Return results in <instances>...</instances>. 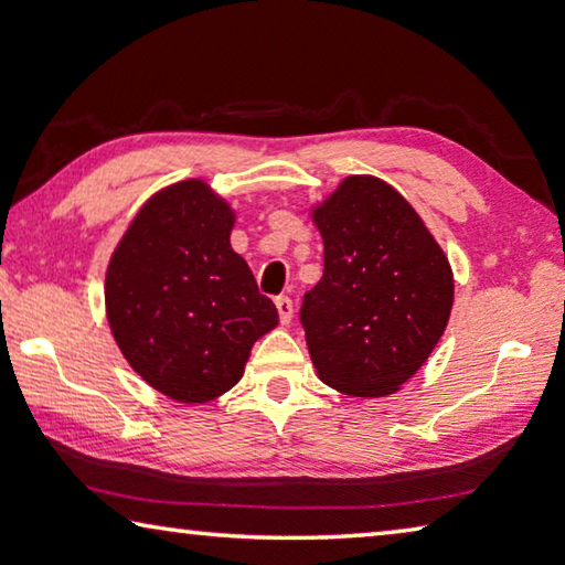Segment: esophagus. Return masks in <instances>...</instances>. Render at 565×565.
Here are the masks:
<instances>
[{
  "label": "esophagus",
  "mask_w": 565,
  "mask_h": 565,
  "mask_svg": "<svg viewBox=\"0 0 565 565\" xmlns=\"http://www.w3.org/2000/svg\"><path fill=\"white\" fill-rule=\"evenodd\" d=\"M274 303H276V309H279L281 323H291V319H294V303H291L289 296H276Z\"/></svg>",
  "instance_id": "obj_1"
}]
</instances>
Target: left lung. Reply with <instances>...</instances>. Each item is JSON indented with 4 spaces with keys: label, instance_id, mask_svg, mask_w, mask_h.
<instances>
[{
    "label": "left lung",
    "instance_id": "1",
    "mask_svg": "<svg viewBox=\"0 0 565 565\" xmlns=\"http://www.w3.org/2000/svg\"><path fill=\"white\" fill-rule=\"evenodd\" d=\"M313 222L323 276L299 317L317 374L349 396L394 394L451 317L446 254L406 199L374 177L343 179Z\"/></svg>",
    "mask_w": 565,
    "mask_h": 565
}]
</instances>
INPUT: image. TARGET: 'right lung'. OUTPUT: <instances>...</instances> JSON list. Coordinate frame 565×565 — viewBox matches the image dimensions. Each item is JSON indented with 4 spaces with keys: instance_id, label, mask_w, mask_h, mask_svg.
<instances>
[{
    "instance_id": "obj_1",
    "label": "right lung",
    "mask_w": 565,
    "mask_h": 565,
    "mask_svg": "<svg viewBox=\"0 0 565 565\" xmlns=\"http://www.w3.org/2000/svg\"><path fill=\"white\" fill-rule=\"evenodd\" d=\"M232 226V209L204 181H179L141 206L109 262L104 299L124 359L181 404L232 388L254 341L279 323L228 244Z\"/></svg>"
}]
</instances>
